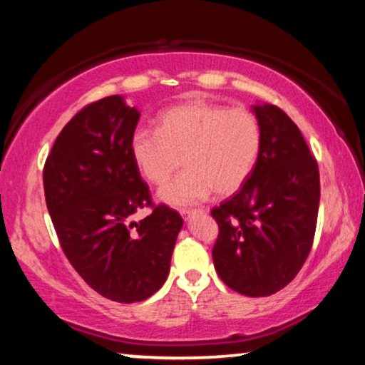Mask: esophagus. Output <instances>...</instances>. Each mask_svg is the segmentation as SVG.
<instances>
[{"instance_id":"obj_1","label":"esophagus","mask_w":365,"mask_h":365,"mask_svg":"<svg viewBox=\"0 0 365 365\" xmlns=\"http://www.w3.org/2000/svg\"><path fill=\"white\" fill-rule=\"evenodd\" d=\"M198 213H203V210H183V212H182V217L185 218V220H190L192 217L198 215Z\"/></svg>"}]
</instances>
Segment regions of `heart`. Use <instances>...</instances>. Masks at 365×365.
<instances>
[{
    "label": "heart",
    "mask_w": 365,
    "mask_h": 365,
    "mask_svg": "<svg viewBox=\"0 0 365 365\" xmlns=\"http://www.w3.org/2000/svg\"><path fill=\"white\" fill-rule=\"evenodd\" d=\"M262 148L260 121L250 110L210 101H187L160 113L157 132H137L130 153L142 177L163 185L180 168L187 172L158 192L165 205L185 208L215 190L239 192L254 172Z\"/></svg>",
    "instance_id": "obj_1"
}]
</instances>
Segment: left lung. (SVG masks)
<instances>
[{"instance_id": "8db88e82", "label": "left lung", "mask_w": 365, "mask_h": 365, "mask_svg": "<svg viewBox=\"0 0 365 365\" xmlns=\"http://www.w3.org/2000/svg\"><path fill=\"white\" fill-rule=\"evenodd\" d=\"M262 148L254 172L213 208L220 228L213 265L223 284L249 297L279 292L302 269L317 223L319 167L299 126L280 108L257 103Z\"/></svg>"}]
</instances>
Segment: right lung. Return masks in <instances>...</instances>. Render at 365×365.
<instances>
[{
	"label": "right lung",
	"mask_w": 365,
	"mask_h": 365,
	"mask_svg": "<svg viewBox=\"0 0 365 365\" xmlns=\"http://www.w3.org/2000/svg\"><path fill=\"white\" fill-rule=\"evenodd\" d=\"M138 120L125 96L95 101L68 121L43 170L46 207L68 260L91 289L121 304L162 289L183 227L165 205L130 220L152 203L130 153Z\"/></svg>",
	"instance_id": "add662e5"
}]
</instances>
